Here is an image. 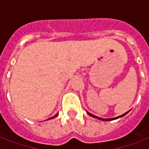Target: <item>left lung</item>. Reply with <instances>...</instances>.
Returning <instances> with one entry per match:
<instances>
[{
  "label": "left lung",
  "mask_w": 149,
  "mask_h": 149,
  "mask_svg": "<svg viewBox=\"0 0 149 149\" xmlns=\"http://www.w3.org/2000/svg\"><path fill=\"white\" fill-rule=\"evenodd\" d=\"M127 113H128V111H127V112H126V113H124V114H122V115L118 116V117H116V118H109V119H104V118H98V117H97V116L93 115V114H91V113H89V112H87V113H88V114H89V115H90V116H91V117H93V118H97V119H100V120H115V119H118V118H121V117H123V116H125V114H127Z\"/></svg>",
  "instance_id": "obj_1"
}]
</instances>
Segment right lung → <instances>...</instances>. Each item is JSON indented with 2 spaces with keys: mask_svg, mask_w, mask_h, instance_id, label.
Listing matches in <instances>:
<instances>
[{
  "mask_svg": "<svg viewBox=\"0 0 149 149\" xmlns=\"http://www.w3.org/2000/svg\"><path fill=\"white\" fill-rule=\"evenodd\" d=\"M57 115H58V113H57V114H56V115L54 116V117H52V118H49V119H52V118H56V117H57Z\"/></svg>",
  "mask_w": 149,
  "mask_h": 149,
  "instance_id": "1",
  "label": "right lung"
}]
</instances>
